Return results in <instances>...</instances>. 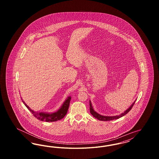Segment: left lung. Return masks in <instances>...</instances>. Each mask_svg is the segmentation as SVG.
Wrapping results in <instances>:
<instances>
[{
  "label": "left lung",
  "mask_w": 159,
  "mask_h": 159,
  "mask_svg": "<svg viewBox=\"0 0 159 159\" xmlns=\"http://www.w3.org/2000/svg\"><path fill=\"white\" fill-rule=\"evenodd\" d=\"M135 102H134L132 104V106H130L126 111H125L124 113H123L119 115V116H101V115L97 113H96V112L93 110V107H92V104H91V102H89V105H90V112H91V114H92L95 118L99 120H101V121H110V120H115V119H119V118H120L121 117H123V116L126 115V114L128 113L129 111L132 109V107L134 105Z\"/></svg>",
  "instance_id": "left-lung-1"
}]
</instances>
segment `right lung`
<instances>
[{"instance_id":"right-lung-1","label":"right lung","mask_w":159,"mask_h":159,"mask_svg":"<svg viewBox=\"0 0 159 159\" xmlns=\"http://www.w3.org/2000/svg\"><path fill=\"white\" fill-rule=\"evenodd\" d=\"M71 97H69L66 100L64 103L61 106L60 109H59L57 112L54 113H38L34 111L33 110H31L30 108L29 107V106H27L26 104L23 101L24 104L26 107L30 110L31 113L33 114V115L39 120L41 121H46V122H51V121H55L60 120L64 118V117L66 115L68 111V107L70 102Z\"/></svg>"}]
</instances>
